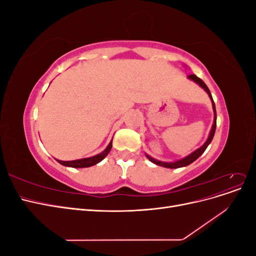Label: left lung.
I'll use <instances>...</instances> for the list:
<instances>
[{
  "instance_id": "1",
  "label": "left lung",
  "mask_w": 256,
  "mask_h": 256,
  "mask_svg": "<svg viewBox=\"0 0 256 256\" xmlns=\"http://www.w3.org/2000/svg\"><path fill=\"white\" fill-rule=\"evenodd\" d=\"M188 78L191 79V80H193L194 82H196L200 88H203L206 90L207 94L209 95V97H210V99H212V109H214V125H212V131H210V134H209V136H208V138H207V141L205 142V144H204L202 147H200L198 150H196V152H193L192 154H190L189 156H187L186 158H184V159H182V160H178V161H176V162H172V164H168V162L158 161V160H156V159L152 158L150 156H148V154H146V157L148 158V159L152 162V164H157V166L168 168H182V166H189L190 164H192L193 161H196V160L200 156V154H202L205 152V150L207 148V146H208L209 144H210V142L212 141V138H214V131H216V106H214V102L212 96V94H210V90H209V88H207V85L204 83V81H203L202 79H200L198 76H196V74H190V76H188Z\"/></svg>"
}]
</instances>
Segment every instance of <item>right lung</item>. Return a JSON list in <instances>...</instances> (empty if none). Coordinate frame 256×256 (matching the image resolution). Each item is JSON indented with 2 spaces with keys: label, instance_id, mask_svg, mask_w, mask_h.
Listing matches in <instances>:
<instances>
[{
  "label": "right lung",
  "instance_id": "1",
  "mask_svg": "<svg viewBox=\"0 0 256 256\" xmlns=\"http://www.w3.org/2000/svg\"><path fill=\"white\" fill-rule=\"evenodd\" d=\"M111 148H112V142H110V144L108 145L102 154H96V156H94V157L84 158V159H79V160H72V161L58 160V162L65 166H70V168H88L92 166H95L98 164V162L104 160L106 157V154L110 152Z\"/></svg>",
  "mask_w": 256,
  "mask_h": 256
}]
</instances>
